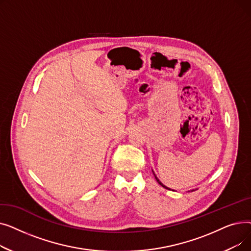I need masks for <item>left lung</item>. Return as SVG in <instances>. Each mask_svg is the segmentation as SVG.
<instances>
[{"label": "left lung", "mask_w": 251, "mask_h": 251, "mask_svg": "<svg viewBox=\"0 0 251 251\" xmlns=\"http://www.w3.org/2000/svg\"><path fill=\"white\" fill-rule=\"evenodd\" d=\"M154 176H155V175H154ZM155 179H156V181H157V182H159V184H160V185H162V186H163V187H164V188H166V189H169V188H168V187H166V186H165V185H163V184H162V183H161V182H160V180H159V179H157V178H156V177H155ZM169 190H171V189H169Z\"/></svg>", "instance_id": "1"}]
</instances>
